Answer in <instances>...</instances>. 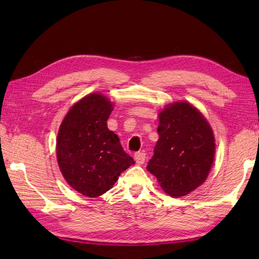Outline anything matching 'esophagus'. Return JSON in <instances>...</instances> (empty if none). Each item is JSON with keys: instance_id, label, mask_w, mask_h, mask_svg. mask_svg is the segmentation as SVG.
I'll use <instances>...</instances> for the list:
<instances>
[{"instance_id": "34e87169", "label": "esophagus", "mask_w": 259, "mask_h": 259, "mask_svg": "<svg viewBox=\"0 0 259 259\" xmlns=\"http://www.w3.org/2000/svg\"><path fill=\"white\" fill-rule=\"evenodd\" d=\"M135 160L138 164H142L146 160V153L145 152H138L135 155Z\"/></svg>"}]
</instances>
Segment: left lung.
Wrapping results in <instances>:
<instances>
[{"mask_svg": "<svg viewBox=\"0 0 259 259\" xmlns=\"http://www.w3.org/2000/svg\"><path fill=\"white\" fill-rule=\"evenodd\" d=\"M159 139L147 169L166 194L181 197L205 183L214 157L208 121L192 104L180 101L159 113Z\"/></svg>", "mask_w": 259, "mask_h": 259, "instance_id": "8db88e82", "label": "left lung"}]
</instances>
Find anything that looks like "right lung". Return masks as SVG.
Instances as JSON below:
<instances>
[{
    "label": "right lung",
    "mask_w": 259,
    "mask_h": 259,
    "mask_svg": "<svg viewBox=\"0 0 259 259\" xmlns=\"http://www.w3.org/2000/svg\"><path fill=\"white\" fill-rule=\"evenodd\" d=\"M113 104L90 93L71 107L60 125L57 158L65 181L83 196L95 198L112 188L135 160L125 153L107 120Z\"/></svg>",
    "instance_id": "add662e5"
}]
</instances>
